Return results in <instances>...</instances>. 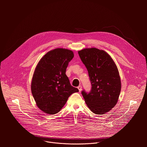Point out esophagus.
Wrapping results in <instances>:
<instances>
[{
    "mask_svg": "<svg viewBox=\"0 0 147 147\" xmlns=\"http://www.w3.org/2000/svg\"><path fill=\"white\" fill-rule=\"evenodd\" d=\"M78 90H79V91L80 92L81 91V90H82V87H81V86H79L78 87Z\"/></svg>",
    "mask_w": 147,
    "mask_h": 147,
    "instance_id": "esophagus-1",
    "label": "esophagus"
}]
</instances>
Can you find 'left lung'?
Returning a JSON list of instances; mask_svg holds the SVG:
<instances>
[{
  "instance_id": "obj_1",
  "label": "left lung",
  "mask_w": 147,
  "mask_h": 147,
  "mask_svg": "<svg viewBox=\"0 0 147 147\" xmlns=\"http://www.w3.org/2000/svg\"><path fill=\"white\" fill-rule=\"evenodd\" d=\"M86 67L91 84L89 92L81 94L88 107L94 113L108 112L118 100L121 81L115 62L106 52L92 48L78 52Z\"/></svg>"
}]
</instances>
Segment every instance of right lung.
<instances>
[{"label": "right lung", "mask_w": 147, "mask_h": 147, "mask_svg": "<svg viewBox=\"0 0 147 147\" xmlns=\"http://www.w3.org/2000/svg\"><path fill=\"white\" fill-rule=\"evenodd\" d=\"M74 57L69 49L57 48L48 52L38 62L31 82V92L37 107L45 113H58L69 97L78 92L66 74Z\"/></svg>", "instance_id": "obj_1"}]
</instances>
